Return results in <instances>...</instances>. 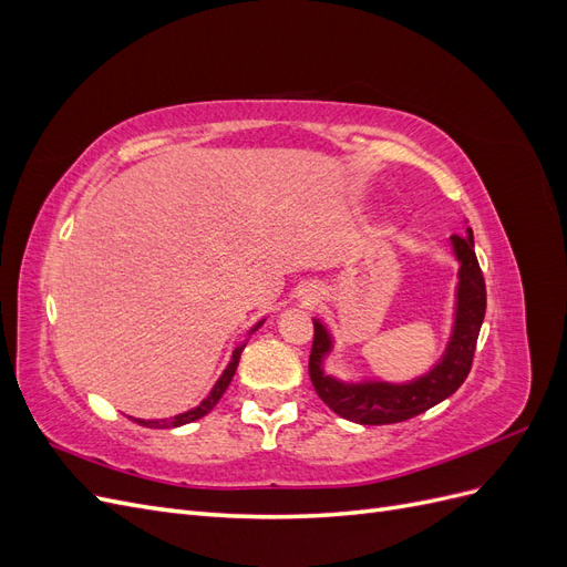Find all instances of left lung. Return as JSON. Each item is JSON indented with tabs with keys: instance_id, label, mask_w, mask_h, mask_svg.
Wrapping results in <instances>:
<instances>
[{
	"instance_id": "left-lung-1",
	"label": "left lung",
	"mask_w": 567,
	"mask_h": 567,
	"mask_svg": "<svg viewBox=\"0 0 567 567\" xmlns=\"http://www.w3.org/2000/svg\"><path fill=\"white\" fill-rule=\"evenodd\" d=\"M454 252L458 260V302H456V323L444 352L442 362L423 379L409 385H388V383H340L321 371L323 354L331 350V338L323 326L315 319V340L310 352V379L323 404H329L338 416L362 423V425H385L409 421L431 406L447 400L461 383L466 381L473 367V354L477 346L480 326L485 319L487 290L483 269L477 265L473 231L452 236Z\"/></svg>"
}]
</instances>
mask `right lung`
<instances>
[{
  "label": "right lung",
  "instance_id": "1",
  "mask_svg": "<svg viewBox=\"0 0 567 567\" xmlns=\"http://www.w3.org/2000/svg\"><path fill=\"white\" fill-rule=\"evenodd\" d=\"M257 326H260V323H257ZM257 326H255V329H257ZM255 329H252V331H255ZM241 350H244V346L234 350V357H231L229 367L225 369V373L219 375V381L215 383L213 392H210L208 398H205L196 409L186 411V414H179V416L169 419V421H136V423L146 425V427H177V425H184V423H192V421H196V419H203L205 414H208V411H213V406L219 402L221 394H225V390L229 388V383H231V379H234V373H236V367H238V359H241Z\"/></svg>",
  "mask_w": 567,
  "mask_h": 567
}]
</instances>
